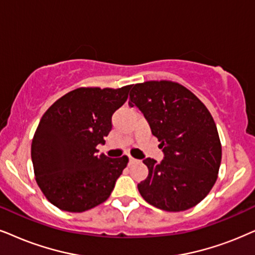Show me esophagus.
Returning a JSON list of instances; mask_svg holds the SVG:
<instances>
[{
	"instance_id": "34e87169",
	"label": "esophagus",
	"mask_w": 255,
	"mask_h": 255,
	"mask_svg": "<svg viewBox=\"0 0 255 255\" xmlns=\"http://www.w3.org/2000/svg\"><path fill=\"white\" fill-rule=\"evenodd\" d=\"M136 162H138V160H136V159H134V157L129 156V165H133V163H136Z\"/></svg>"
}]
</instances>
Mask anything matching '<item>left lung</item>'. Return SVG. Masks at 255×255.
<instances>
[{
    "label": "left lung",
    "instance_id": "obj_1",
    "mask_svg": "<svg viewBox=\"0 0 255 255\" xmlns=\"http://www.w3.org/2000/svg\"><path fill=\"white\" fill-rule=\"evenodd\" d=\"M129 106L143 113L165 159H147L146 180L137 189L148 204L180 212L202 201L218 179L221 142L213 117L189 89L178 82L133 85Z\"/></svg>",
    "mask_w": 255,
    "mask_h": 255
}]
</instances>
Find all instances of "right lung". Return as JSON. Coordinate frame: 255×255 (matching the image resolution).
Instances as JSON below:
<instances>
[{
    "mask_svg": "<svg viewBox=\"0 0 255 255\" xmlns=\"http://www.w3.org/2000/svg\"><path fill=\"white\" fill-rule=\"evenodd\" d=\"M131 85L81 87L54 102L41 118L33 142L35 179L48 201L61 211H88L109 198L128 156L98 154L112 130L114 112L127 101Z\"/></svg>",
    "mask_w": 255,
    "mask_h": 255,
    "instance_id": "add662e5",
    "label": "right lung"
}]
</instances>
